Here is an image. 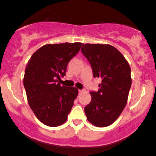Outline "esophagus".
<instances>
[{"label": "esophagus", "mask_w": 156, "mask_h": 156, "mask_svg": "<svg viewBox=\"0 0 156 156\" xmlns=\"http://www.w3.org/2000/svg\"><path fill=\"white\" fill-rule=\"evenodd\" d=\"M83 91H84V90H78V93H79V94L82 93Z\"/></svg>", "instance_id": "esophagus-1"}]
</instances>
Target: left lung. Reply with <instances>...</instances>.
I'll use <instances>...</instances> for the list:
<instances>
[{
    "label": "left lung",
    "mask_w": 156,
    "mask_h": 156,
    "mask_svg": "<svg viewBox=\"0 0 156 156\" xmlns=\"http://www.w3.org/2000/svg\"><path fill=\"white\" fill-rule=\"evenodd\" d=\"M81 52L90 63L93 77L101 78L99 90L90 92L85 114L91 124L106 127L117 120L127 103L131 68L123 55L108 44H83Z\"/></svg>",
    "instance_id": "left-lung-1"
}]
</instances>
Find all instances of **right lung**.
<instances>
[{"instance_id": "right-lung-1", "label": "right lung", "mask_w": 156, "mask_h": 156, "mask_svg": "<svg viewBox=\"0 0 156 156\" xmlns=\"http://www.w3.org/2000/svg\"><path fill=\"white\" fill-rule=\"evenodd\" d=\"M81 42L48 44L33 54L26 66L24 86L31 110L40 122L56 127L66 121L74 100L75 87L60 85L69 62L78 53Z\"/></svg>"}]
</instances>
